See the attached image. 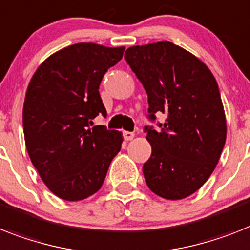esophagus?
<instances>
[{"label":"esophagus","mask_w":250,"mask_h":250,"mask_svg":"<svg viewBox=\"0 0 250 250\" xmlns=\"http://www.w3.org/2000/svg\"><path fill=\"white\" fill-rule=\"evenodd\" d=\"M123 137L125 140H131L134 138V133H131V131H123Z\"/></svg>","instance_id":"obj_1"}]
</instances>
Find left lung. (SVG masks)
Instances as JSON below:
<instances>
[{"label":"left lung","mask_w":250,"mask_h":250,"mask_svg":"<svg viewBox=\"0 0 250 250\" xmlns=\"http://www.w3.org/2000/svg\"><path fill=\"white\" fill-rule=\"evenodd\" d=\"M125 60L147 92L148 117L167 115L161 131L144 127L152 147L146 183L165 199L189 197L211 176L226 142L217 82L206 63L168 41L129 47Z\"/></svg>","instance_id":"left-lung-1"}]
</instances>
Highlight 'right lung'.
<instances>
[{"mask_svg": "<svg viewBox=\"0 0 250 250\" xmlns=\"http://www.w3.org/2000/svg\"><path fill=\"white\" fill-rule=\"evenodd\" d=\"M125 47L76 43L46 59L30 79L22 107L26 150L43 183L65 201L100 190L123 134L93 126L107 116L100 84Z\"/></svg>", "mask_w": 250, "mask_h": 250, "instance_id": "obj_1", "label": "right lung"}]
</instances>
